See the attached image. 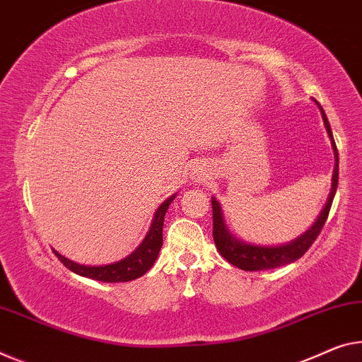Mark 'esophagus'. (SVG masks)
Masks as SVG:
<instances>
[{"label":"esophagus","mask_w":362,"mask_h":362,"mask_svg":"<svg viewBox=\"0 0 362 362\" xmlns=\"http://www.w3.org/2000/svg\"><path fill=\"white\" fill-rule=\"evenodd\" d=\"M204 175H205V171H204L202 168H196V170H194V173H192L194 181H196V182H200V181L204 180Z\"/></svg>","instance_id":"34e87169"}]
</instances>
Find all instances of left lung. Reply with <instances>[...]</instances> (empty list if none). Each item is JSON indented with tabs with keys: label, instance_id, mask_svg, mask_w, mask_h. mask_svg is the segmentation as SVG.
Returning a JSON list of instances; mask_svg holds the SVG:
<instances>
[{
	"label": "left lung",
	"instance_id": "obj_1",
	"mask_svg": "<svg viewBox=\"0 0 362 362\" xmlns=\"http://www.w3.org/2000/svg\"><path fill=\"white\" fill-rule=\"evenodd\" d=\"M319 105V103H317ZM322 111V118H324L325 129L329 132L332 139L333 152H335V170H333V182H332V192L329 197V202L322 210L319 220L315 221L314 226L310 228L309 231H305L301 238L294 239L293 243L285 244V246H275V247H265V246H252V244H246L243 241H238V239L228 231L225 226L223 215H221L220 204L216 202V199H212V209H214V241L215 246L221 254V257H225L228 262L233 264L238 269L254 272V270H269V269H276V267H283L286 264H291L294 260L308 252V249L313 246L317 236L320 235L322 228H324L327 218H329L330 207L333 202V197H335L337 186H338V150L335 146V141H333L332 127L329 119L324 113V110L319 105Z\"/></svg>",
	"mask_w": 362,
	"mask_h": 362
}]
</instances>
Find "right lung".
<instances>
[{"mask_svg":"<svg viewBox=\"0 0 362 362\" xmlns=\"http://www.w3.org/2000/svg\"><path fill=\"white\" fill-rule=\"evenodd\" d=\"M175 196L166 199L165 202L160 205L157 214H155V218L152 221V226H150V231L147 233L144 243L139 246L134 252L127 255L126 259L119 260L116 264L110 265H100V267H88V265H81L72 262V260L63 257L58 252H54L58 260L63 264L66 269H69L74 274L81 276L92 278V280L103 281V283H118V281H131L136 280V278L142 276L146 272L150 270V267L153 265L155 260H157V255L160 252V247L163 244V220L165 214L168 210L170 204L173 202Z\"/></svg>","mask_w":362,"mask_h":362,"instance_id":"right-lung-1","label":"right lung"}]
</instances>
